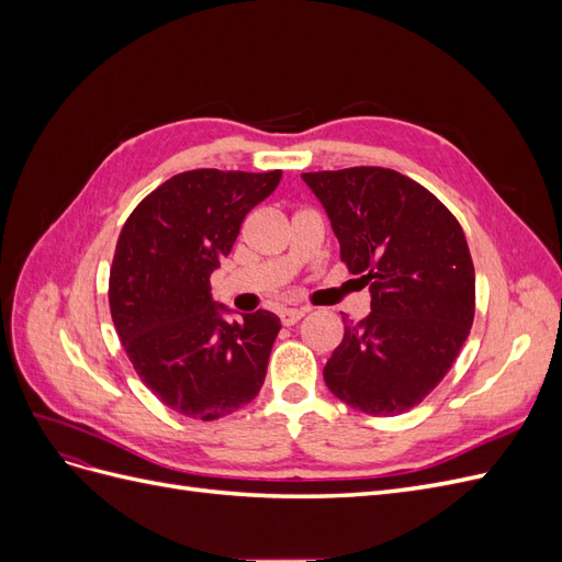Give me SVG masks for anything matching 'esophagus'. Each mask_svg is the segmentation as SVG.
<instances>
[{
	"instance_id": "obj_1",
	"label": "esophagus",
	"mask_w": 562,
	"mask_h": 562,
	"mask_svg": "<svg viewBox=\"0 0 562 562\" xmlns=\"http://www.w3.org/2000/svg\"><path fill=\"white\" fill-rule=\"evenodd\" d=\"M307 314V310H281L279 312V318H281V323L283 326H295V323Z\"/></svg>"
}]
</instances>
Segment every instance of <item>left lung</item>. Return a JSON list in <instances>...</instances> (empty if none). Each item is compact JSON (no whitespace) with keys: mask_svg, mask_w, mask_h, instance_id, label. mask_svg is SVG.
<instances>
[{"mask_svg":"<svg viewBox=\"0 0 562 562\" xmlns=\"http://www.w3.org/2000/svg\"><path fill=\"white\" fill-rule=\"evenodd\" d=\"M326 209L339 258L370 285V314L345 321L323 368L333 396L372 417L415 407L467 342L475 274L467 236L429 190L391 168L302 173Z\"/></svg>","mask_w":562,"mask_h":562,"instance_id":"1","label":"left lung"}]
</instances>
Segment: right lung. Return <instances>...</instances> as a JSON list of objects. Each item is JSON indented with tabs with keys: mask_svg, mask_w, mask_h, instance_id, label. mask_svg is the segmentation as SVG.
Segmentation results:
<instances>
[{
	"mask_svg": "<svg viewBox=\"0 0 562 562\" xmlns=\"http://www.w3.org/2000/svg\"><path fill=\"white\" fill-rule=\"evenodd\" d=\"M281 182V171L199 168L145 196L119 234L110 312L145 386L171 411L220 419L260 394L281 321L232 314L211 295L244 217Z\"/></svg>",
	"mask_w": 562,
	"mask_h": 562,
	"instance_id": "right-lung-1",
	"label": "right lung"
}]
</instances>
